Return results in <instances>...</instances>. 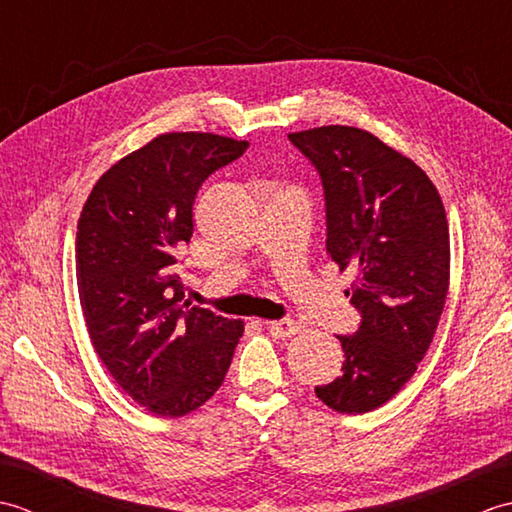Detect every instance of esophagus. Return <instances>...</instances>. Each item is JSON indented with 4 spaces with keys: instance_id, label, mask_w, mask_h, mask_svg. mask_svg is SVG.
I'll return each instance as SVG.
<instances>
[{
    "instance_id": "1",
    "label": "esophagus",
    "mask_w": 512,
    "mask_h": 512,
    "mask_svg": "<svg viewBox=\"0 0 512 512\" xmlns=\"http://www.w3.org/2000/svg\"><path fill=\"white\" fill-rule=\"evenodd\" d=\"M268 332L275 336V339H290V336H295L301 325L292 319H281V321H268Z\"/></svg>"
}]
</instances>
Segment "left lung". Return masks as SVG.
<instances>
[{"label":"left lung","instance_id":"1","mask_svg":"<svg viewBox=\"0 0 512 512\" xmlns=\"http://www.w3.org/2000/svg\"><path fill=\"white\" fill-rule=\"evenodd\" d=\"M325 191L328 255L354 270V336H336L343 374L314 394L339 413H367L413 376L436 334L451 279L449 222L436 184L374 134L323 125L288 134Z\"/></svg>","mask_w":512,"mask_h":512}]
</instances>
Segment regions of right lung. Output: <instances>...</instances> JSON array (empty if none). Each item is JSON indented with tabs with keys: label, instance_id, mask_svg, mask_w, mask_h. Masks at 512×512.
I'll list each match as a JSON object with an SVG mask.
<instances>
[{
	"label": "right lung",
	"instance_id": "add662e5",
	"mask_svg": "<svg viewBox=\"0 0 512 512\" xmlns=\"http://www.w3.org/2000/svg\"><path fill=\"white\" fill-rule=\"evenodd\" d=\"M246 140L169 132L107 169L83 204L76 284L96 354L129 398L180 418L202 407L231 367L244 323L184 301L173 275L193 235L200 184Z\"/></svg>",
	"mask_w": 512,
	"mask_h": 512
}]
</instances>
